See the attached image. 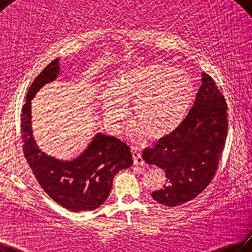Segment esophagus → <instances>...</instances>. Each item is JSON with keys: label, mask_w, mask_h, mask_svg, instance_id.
Wrapping results in <instances>:
<instances>
[{"label": "esophagus", "mask_w": 252, "mask_h": 252, "mask_svg": "<svg viewBox=\"0 0 252 252\" xmlns=\"http://www.w3.org/2000/svg\"><path fill=\"white\" fill-rule=\"evenodd\" d=\"M132 158H133V163L135 165H139V166L142 165L143 166V165L146 164L142 154L138 153L135 149H132Z\"/></svg>", "instance_id": "obj_1"}]
</instances>
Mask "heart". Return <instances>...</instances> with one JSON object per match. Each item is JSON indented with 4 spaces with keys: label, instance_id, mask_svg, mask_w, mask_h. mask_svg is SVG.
Segmentation results:
<instances>
[{
    "label": "heart",
    "instance_id": "heart-1",
    "mask_svg": "<svg viewBox=\"0 0 252 252\" xmlns=\"http://www.w3.org/2000/svg\"><path fill=\"white\" fill-rule=\"evenodd\" d=\"M113 95L102 104L107 126L118 131L127 119L125 106L131 107V119L148 138H160L177 129L186 118L194 97L188 76L168 65H146L132 68L115 80Z\"/></svg>",
    "mask_w": 252,
    "mask_h": 252
}]
</instances>
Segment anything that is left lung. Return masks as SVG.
Masks as SVG:
<instances>
[{"label": "left lung", "instance_id": "1", "mask_svg": "<svg viewBox=\"0 0 252 252\" xmlns=\"http://www.w3.org/2000/svg\"><path fill=\"white\" fill-rule=\"evenodd\" d=\"M202 76V86L182 124L143 152L148 164L165 172V184L152 197L167 207L183 205L203 192L216 174L225 146V98L212 77Z\"/></svg>", "mask_w": 252, "mask_h": 252}]
</instances>
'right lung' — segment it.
<instances>
[{
    "label": "right lung",
    "mask_w": 252,
    "mask_h": 252,
    "mask_svg": "<svg viewBox=\"0 0 252 252\" xmlns=\"http://www.w3.org/2000/svg\"><path fill=\"white\" fill-rule=\"evenodd\" d=\"M58 73V60H54L29 88L21 114L24 155L40 186L56 203L72 212L92 211L106 200L116 174L132 165V155L122 140L102 133L72 161L57 160L38 149L32 134L31 99Z\"/></svg>",
    "instance_id": "obj_1"
}]
</instances>
